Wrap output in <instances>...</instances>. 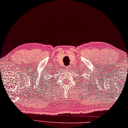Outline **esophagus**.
Masks as SVG:
<instances>
[{
  "label": "esophagus",
  "instance_id": "1",
  "mask_svg": "<svg viewBox=\"0 0 128 128\" xmlns=\"http://www.w3.org/2000/svg\"><path fill=\"white\" fill-rule=\"evenodd\" d=\"M65 69H66V70H70V66H66L65 67Z\"/></svg>",
  "mask_w": 128,
  "mask_h": 128
}]
</instances>
